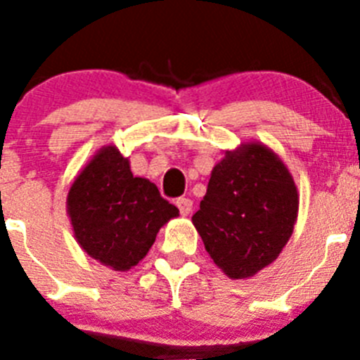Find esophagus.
<instances>
[{
  "label": "esophagus",
  "instance_id": "esophagus-1",
  "mask_svg": "<svg viewBox=\"0 0 360 360\" xmlns=\"http://www.w3.org/2000/svg\"><path fill=\"white\" fill-rule=\"evenodd\" d=\"M176 207L180 209V214L189 216L191 211H193V202L189 198H178L176 200Z\"/></svg>",
  "mask_w": 360,
  "mask_h": 360
}]
</instances>
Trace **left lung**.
Wrapping results in <instances>:
<instances>
[{
    "label": "left lung",
    "instance_id": "8db88e82",
    "mask_svg": "<svg viewBox=\"0 0 360 360\" xmlns=\"http://www.w3.org/2000/svg\"><path fill=\"white\" fill-rule=\"evenodd\" d=\"M299 212L294 176L263 142L227 149L212 167L193 225L214 265L231 279H247L274 263L288 243Z\"/></svg>",
    "mask_w": 360,
    "mask_h": 360
}]
</instances>
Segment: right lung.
I'll return each mask as SVG.
<instances>
[{
    "label": "right lung",
    "instance_id": "obj_1",
    "mask_svg": "<svg viewBox=\"0 0 360 360\" xmlns=\"http://www.w3.org/2000/svg\"><path fill=\"white\" fill-rule=\"evenodd\" d=\"M66 212L79 247L117 272L142 262L162 225L180 214L155 184L133 176L129 158L113 144L98 149L79 171Z\"/></svg>",
    "mask_w": 360,
    "mask_h": 360
}]
</instances>
